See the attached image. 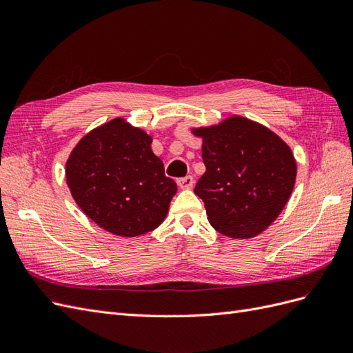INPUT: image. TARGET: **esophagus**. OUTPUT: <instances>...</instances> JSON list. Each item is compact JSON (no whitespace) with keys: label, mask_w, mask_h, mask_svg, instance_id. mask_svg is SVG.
Here are the masks:
<instances>
[{"label":"esophagus","mask_w":353,"mask_h":353,"mask_svg":"<svg viewBox=\"0 0 353 353\" xmlns=\"http://www.w3.org/2000/svg\"><path fill=\"white\" fill-rule=\"evenodd\" d=\"M176 183H178L179 188L190 190V188H193V185H194V178L191 176V175H187V176H184V178H178Z\"/></svg>","instance_id":"esophagus-1"}]
</instances>
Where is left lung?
Wrapping results in <instances>:
<instances>
[{
	"mask_svg": "<svg viewBox=\"0 0 353 353\" xmlns=\"http://www.w3.org/2000/svg\"><path fill=\"white\" fill-rule=\"evenodd\" d=\"M193 134L203 138L206 166L194 193L205 201L210 225L231 239L258 236L292 196L297 168L290 147L243 116L194 128Z\"/></svg>",
	"mask_w": 353,
	"mask_h": 353,
	"instance_id": "8db88e82",
	"label": "left lung"
}]
</instances>
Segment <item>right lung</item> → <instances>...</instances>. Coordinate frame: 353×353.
I'll use <instances>...</instances> for the list:
<instances>
[{
  "instance_id": "right-lung-1",
  "label": "right lung",
  "mask_w": 353,
  "mask_h": 353,
  "mask_svg": "<svg viewBox=\"0 0 353 353\" xmlns=\"http://www.w3.org/2000/svg\"><path fill=\"white\" fill-rule=\"evenodd\" d=\"M72 197L114 236L137 237L163 222L176 184L152 152V137L122 117L95 128L66 162Z\"/></svg>"
}]
</instances>
